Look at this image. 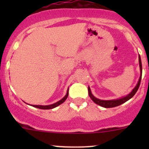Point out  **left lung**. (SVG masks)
Masks as SVG:
<instances>
[{"label": "left lung", "instance_id": "8db88e82", "mask_svg": "<svg viewBox=\"0 0 149 149\" xmlns=\"http://www.w3.org/2000/svg\"><path fill=\"white\" fill-rule=\"evenodd\" d=\"M139 65H140V69H141V77H140L139 83H138L136 86L133 88V91L130 93L126 97H123V98L119 99V100H99V99L96 98L94 97V96L92 95L91 92V89L88 87V95L89 97H91V100H93L94 102H95L97 104L100 105V106L103 107L105 108H111V107H115L119 106V105L125 103V102H127V100H129L130 99H131L133 96L136 94V93L137 92L138 89H139V86H140V84H141V76H142V64H141V57L139 55Z\"/></svg>", "mask_w": 149, "mask_h": 149}]
</instances>
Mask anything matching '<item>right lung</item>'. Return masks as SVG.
<instances>
[{
	"label": "right lung",
	"mask_w": 149,
	"mask_h": 149,
	"mask_svg": "<svg viewBox=\"0 0 149 149\" xmlns=\"http://www.w3.org/2000/svg\"><path fill=\"white\" fill-rule=\"evenodd\" d=\"M68 96V90L67 94H66V95L63 97V98L62 99V100H60V101L58 102L53 104L47 105V106H42V105H32V106L34 107H37V108H39V109H52V108L56 107H58V105H60V104H62V103H63L65 101L66 99H67Z\"/></svg>",
	"instance_id": "1"
}]
</instances>
